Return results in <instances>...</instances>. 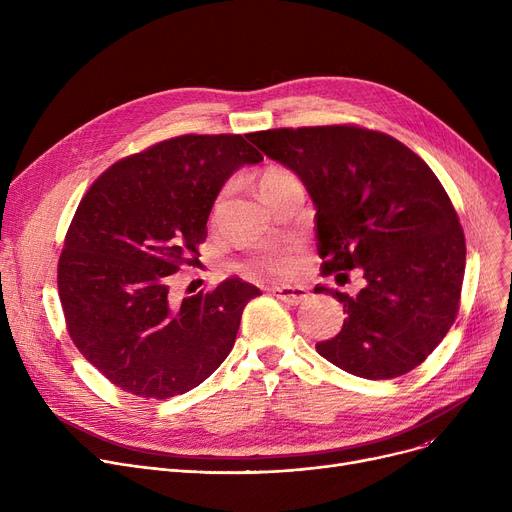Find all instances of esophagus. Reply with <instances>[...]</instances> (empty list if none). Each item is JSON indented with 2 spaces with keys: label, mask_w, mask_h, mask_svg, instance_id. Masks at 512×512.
<instances>
[{
  "label": "esophagus",
  "mask_w": 512,
  "mask_h": 512,
  "mask_svg": "<svg viewBox=\"0 0 512 512\" xmlns=\"http://www.w3.org/2000/svg\"><path fill=\"white\" fill-rule=\"evenodd\" d=\"M272 292L276 299H280L288 305H301L309 297V292L303 286H274Z\"/></svg>",
  "instance_id": "34e87169"
}]
</instances>
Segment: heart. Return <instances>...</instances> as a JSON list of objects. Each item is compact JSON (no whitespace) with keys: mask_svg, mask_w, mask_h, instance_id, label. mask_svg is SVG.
<instances>
[{"mask_svg":"<svg viewBox=\"0 0 512 512\" xmlns=\"http://www.w3.org/2000/svg\"><path fill=\"white\" fill-rule=\"evenodd\" d=\"M288 178H292V174L286 172L284 168H267L259 178V193L267 191L270 186H276ZM294 267H297V257H294L292 249L267 253L253 263V270H263L274 276H290L294 272Z\"/></svg>","mask_w":512,"mask_h":512,"instance_id":"1","label":"heart"}]
</instances>
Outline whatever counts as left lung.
<instances>
[{
	"mask_svg": "<svg viewBox=\"0 0 512 512\" xmlns=\"http://www.w3.org/2000/svg\"><path fill=\"white\" fill-rule=\"evenodd\" d=\"M301 178L315 205L321 274L361 270L357 294L315 286L344 305V326L317 353L367 380L421 365L459 311L465 234L444 186L407 145L359 126L247 134Z\"/></svg>",
	"mask_w": 512,
	"mask_h": 512,
	"instance_id": "1",
	"label": "left lung"
}]
</instances>
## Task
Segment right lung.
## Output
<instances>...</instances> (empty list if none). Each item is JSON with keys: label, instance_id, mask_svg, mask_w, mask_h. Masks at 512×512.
<instances>
[{"label": "right lung", "instance_id": "right-lung-1", "mask_svg": "<svg viewBox=\"0 0 512 512\" xmlns=\"http://www.w3.org/2000/svg\"><path fill=\"white\" fill-rule=\"evenodd\" d=\"M259 161L240 134H184L116 161L80 201L58 263L60 301L78 351L124 392L184 394L230 355L259 288L226 278L178 303L170 276L197 261L226 180Z\"/></svg>", "mask_w": 512, "mask_h": 512}]
</instances>
